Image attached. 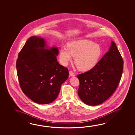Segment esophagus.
<instances>
[{
  "mask_svg": "<svg viewBox=\"0 0 135 135\" xmlns=\"http://www.w3.org/2000/svg\"><path fill=\"white\" fill-rule=\"evenodd\" d=\"M69 74L71 77H74V76H75V73H74L72 71H69Z\"/></svg>",
  "mask_w": 135,
  "mask_h": 135,
  "instance_id": "obj_1",
  "label": "esophagus"
}]
</instances>
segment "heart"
Segmentation results:
<instances>
[{
    "mask_svg": "<svg viewBox=\"0 0 135 135\" xmlns=\"http://www.w3.org/2000/svg\"><path fill=\"white\" fill-rule=\"evenodd\" d=\"M60 49V62L64 66L74 56V62L80 71H87L97 64L103 55L102 47L92 40H73Z\"/></svg>",
    "mask_w": 135,
    "mask_h": 135,
    "instance_id": "heart-1",
    "label": "heart"
}]
</instances>
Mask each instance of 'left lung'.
Instances as JSON below:
<instances>
[{
  "instance_id": "left-lung-1",
  "label": "left lung",
  "mask_w": 135,
  "mask_h": 135,
  "mask_svg": "<svg viewBox=\"0 0 135 135\" xmlns=\"http://www.w3.org/2000/svg\"><path fill=\"white\" fill-rule=\"evenodd\" d=\"M122 55L113 41L108 52L90 70L78 75V90L85 104L94 106L101 104L114 92L122 78L123 68Z\"/></svg>"
}]
</instances>
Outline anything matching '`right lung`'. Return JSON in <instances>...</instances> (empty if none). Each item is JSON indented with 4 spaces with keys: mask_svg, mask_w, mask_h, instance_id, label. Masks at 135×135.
<instances>
[{
    "mask_svg": "<svg viewBox=\"0 0 135 135\" xmlns=\"http://www.w3.org/2000/svg\"><path fill=\"white\" fill-rule=\"evenodd\" d=\"M47 49L43 38L31 37L19 52L16 63L23 92L33 102L42 104L55 100L69 76L68 69L57 61V47Z\"/></svg>",
    "mask_w": 135,
    "mask_h": 135,
    "instance_id": "right-lung-1",
    "label": "right lung"
}]
</instances>
